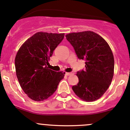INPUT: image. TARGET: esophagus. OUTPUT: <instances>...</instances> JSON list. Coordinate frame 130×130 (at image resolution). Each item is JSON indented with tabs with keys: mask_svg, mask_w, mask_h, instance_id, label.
I'll list each match as a JSON object with an SVG mask.
<instances>
[{
	"mask_svg": "<svg viewBox=\"0 0 130 130\" xmlns=\"http://www.w3.org/2000/svg\"><path fill=\"white\" fill-rule=\"evenodd\" d=\"M72 74V72H65V75L66 76H70V75Z\"/></svg>",
	"mask_w": 130,
	"mask_h": 130,
	"instance_id": "34e87169",
	"label": "esophagus"
}]
</instances>
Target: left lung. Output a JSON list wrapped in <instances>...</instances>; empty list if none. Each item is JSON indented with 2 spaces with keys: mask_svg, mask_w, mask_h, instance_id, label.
I'll return each mask as SVG.
<instances>
[{
  "mask_svg": "<svg viewBox=\"0 0 130 130\" xmlns=\"http://www.w3.org/2000/svg\"><path fill=\"white\" fill-rule=\"evenodd\" d=\"M79 59L85 60V69L77 72L79 82L72 90L85 101H94L105 93L111 84L114 58L110 46L92 31L69 33L65 36Z\"/></svg>",
  "mask_w": 130,
  "mask_h": 130,
  "instance_id": "left-lung-1",
  "label": "left lung"
}]
</instances>
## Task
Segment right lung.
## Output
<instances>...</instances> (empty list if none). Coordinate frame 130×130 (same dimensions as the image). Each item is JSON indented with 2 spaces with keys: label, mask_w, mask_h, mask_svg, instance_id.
<instances>
[{
  "label": "right lung",
  "mask_w": 130,
  "mask_h": 130,
  "mask_svg": "<svg viewBox=\"0 0 130 130\" xmlns=\"http://www.w3.org/2000/svg\"><path fill=\"white\" fill-rule=\"evenodd\" d=\"M65 34L38 32L24 42L16 55V74L24 92L41 101L53 95L65 72L48 69V59Z\"/></svg>",
  "instance_id": "obj_1"
}]
</instances>
